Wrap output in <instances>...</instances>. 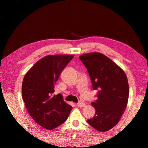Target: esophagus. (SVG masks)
<instances>
[{"label":"esophagus","instance_id":"34e87169","mask_svg":"<svg viewBox=\"0 0 148 148\" xmlns=\"http://www.w3.org/2000/svg\"><path fill=\"white\" fill-rule=\"evenodd\" d=\"M85 105H86L85 103L83 102H79L77 103V106L78 107H79V108H81V107H84Z\"/></svg>","mask_w":148,"mask_h":148}]
</instances>
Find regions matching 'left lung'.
I'll return each instance as SVG.
<instances>
[{"instance_id":"8db88e82","label":"left lung","mask_w":148,"mask_h":148,"mask_svg":"<svg viewBox=\"0 0 148 148\" xmlns=\"http://www.w3.org/2000/svg\"><path fill=\"white\" fill-rule=\"evenodd\" d=\"M90 76L93 90H99L92 106L95 109L88 123L101 132L111 130L119 121L127 108L129 86L123 70L108 56L99 52L79 56Z\"/></svg>"}]
</instances>
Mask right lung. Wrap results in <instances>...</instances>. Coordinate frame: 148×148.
I'll list each match as a JSON object with an SVG mask.
<instances>
[{"instance_id":"1","label":"right lung","mask_w":148,"mask_h":148,"mask_svg":"<svg viewBox=\"0 0 148 148\" xmlns=\"http://www.w3.org/2000/svg\"><path fill=\"white\" fill-rule=\"evenodd\" d=\"M72 55H48L40 59L25 75L22 98L30 116L40 126L53 130L68 118L72 107L60 93L53 95L60 75Z\"/></svg>"}]
</instances>
